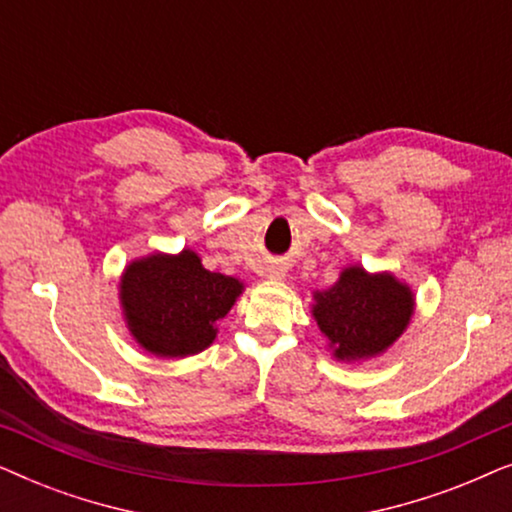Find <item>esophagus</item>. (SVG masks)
Returning a JSON list of instances; mask_svg holds the SVG:
<instances>
[{
    "mask_svg": "<svg viewBox=\"0 0 512 512\" xmlns=\"http://www.w3.org/2000/svg\"><path fill=\"white\" fill-rule=\"evenodd\" d=\"M268 277H270V279H284V277H286V270H284V268H277V265H270V268H268Z\"/></svg>",
    "mask_w": 512,
    "mask_h": 512,
    "instance_id": "esophagus-1",
    "label": "esophagus"
}]
</instances>
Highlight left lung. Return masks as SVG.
Returning <instances> with one entry per match:
<instances>
[{
	"label": "left lung",
	"instance_id": "8db88e82",
	"mask_svg": "<svg viewBox=\"0 0 512 512\" xmlns=\"http://www.w3.org/2000/svg\"><path fill=\"white\" fill-rule=\"evenodd\" d=\"M312 317L338 361H366L387 352L415 314V293L391 272L349 265L326 291H314Z\"/></svg>",
	"mask_w": 512,
	"mask_h": 512
}]
</instances>
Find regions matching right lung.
I'll return each mask as SVG.
<instances>
[{
  "label": "right lung",
  "instance_id": "obj_1",
  "mask_svg": "<svg viewBox=\"0 0 512 512\" xmlns=\"http://www.w3.org/2000/svg\"><path fill=\"white\" fill-rule=\"evenodd\" d=\"M242 291L240 279L205 270L193 249L135 258L118 282L125 326L144 352L160 359H184L212 345L216 321Z\"/></svg>",
  "mask_w": 512,
  "mask_h": 512
}]
</instances>
